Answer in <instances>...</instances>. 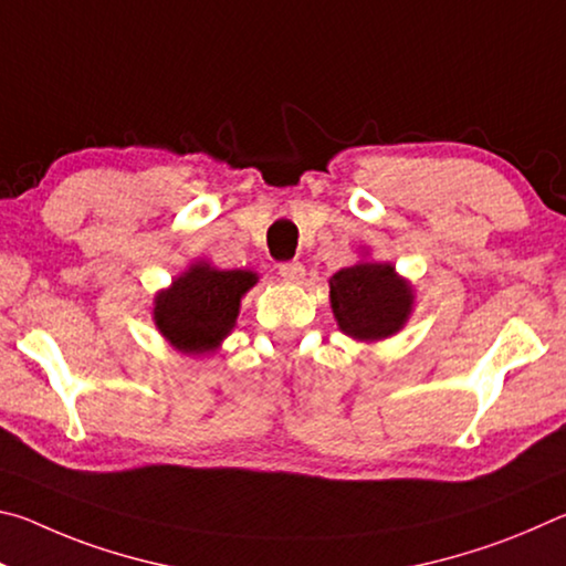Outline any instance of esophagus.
<instances>
[{
	"label": "esophagus",
	"mask_w": 566,
	"mask_h": 566,
	"mask_svg": "<svg viewBox=\"0 0 566 566\" xmlns=\"http://www.w3.org/2000/svg\"><path fill=\"white\" fill-rule=\"evenodd\" d=\"M280 274L284 276L286 282H300L302 276H304V266H302V262H284V264H280Z\"/></svg>",
	"instance_id": "1"
}]
</instances>
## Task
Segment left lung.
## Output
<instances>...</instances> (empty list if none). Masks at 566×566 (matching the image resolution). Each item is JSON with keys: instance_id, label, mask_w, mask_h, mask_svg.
<instances>
[{"instance_id": "1", "label": "left lung", "mask_w": 566, "mask_h": 566, "mask_svg": "<svg viewBox=\"0 0 566 566\" xmlns=\"http://www.w3.org/2000/svg\"><path fill=\"white\" fill-rule=\"evenodd\" d=\"M329 300L344 334L359 342H377L405 327L415 294L391 264L359 262L332 276Z\"/></svg>"}]
</instances>
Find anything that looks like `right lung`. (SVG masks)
I'll list each match as a JSON object with an SVG mask.
<instances>
[{
	"instance_id": "add662e5",
	"label": "right lung",
	"mask_w": 566,
	"mask_h": 566,
	"mask_svg": "<svg viewBox=\"0 0 566 566\" xmlns=\"http://www.w3.org/2000/svg\"><path fill=\"white\" fill-rule=\"evenodd\" d=\"M249 270H217L195 262L155 296V324L171 347L185 354L214 352L232 332L239 302L256 284Z\"/></svg>"
}]
</instances>
